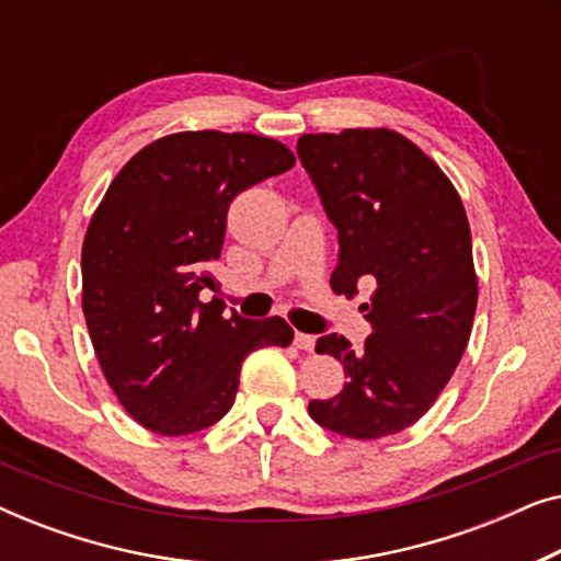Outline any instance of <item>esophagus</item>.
<instances>
[{
  "mask_svg": "<svg viewBox=\"0 0 561 561\" xmlns=\"http://www.w3.org/2000/svg\"><path fill=\"white\" fill-rule=\"evenodd\" d=\"M294 342H296V347L304 350V352H313V347H317V336L304 334V332H296Z\"/></svg>",
  "mask_w": 561,
  "mask_h": 561,
  "instance_id": "1",
  "label": "esophagus"
}]
</instances>
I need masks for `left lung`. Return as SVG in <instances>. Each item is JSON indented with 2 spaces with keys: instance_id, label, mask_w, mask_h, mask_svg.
Listing matches in <instances>:
<instances>
[{
  "instance_id": "1",
  "label": "left lung",
  "mask_w": 561,
  "mask_h": 561,
  "mask_svg": "<svg viewBox=\"0 0 561 561\" xmlns=\"http://www.w3.org/2000/svg\"><path fill=\"white\" fill-rule=\"evenodd\" d=\"M298 158L340 232L336 294L373 286L359 309L363 350L319 336V355L347 382L311 419L350 439H382L424 416L455 375L478 309V275L462 198L439 165L396 129L357 127L298 137Z\"/></svg>"
}]
</instances>
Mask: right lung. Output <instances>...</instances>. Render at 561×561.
Returning <instances> with one entry per match:
<instances>
[{"label":"right lung","instance_id":"obj_1","mask_svg":"<svg viewBox=\"0 0 561 561\" xmlns=\"http://www.w3.org/2000/svg\"><path fill=\"white\" fill-rule=\"evenodd\" d=\"M296 158L273 137L175 133L145 145L114 175L81 250V306L96 359L137 424L183 436L232 409L242 359L288 347L280 317H225L209 273L221 255L229 204L286 173Z\"/></svg>","mask_w":561,"mask_h":561}]
</instances>
